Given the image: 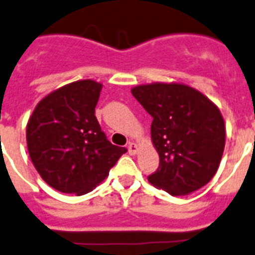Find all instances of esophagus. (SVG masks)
Listing matches in <instances>:
<instances>
[{"label": "esophagus", "instance_id": "1", "mask_svg": "<svg viewBox=\"0 0 255 255\" xmlns=\"http://www.w3.org/2000/svg\"><path fill=\"white\" fill-rule=\"evenodd\" d=\"M137 150H138V147H137V145L134 142H129L128 143V152H129L130 155L136 154Z\"/></svg>", "mask_w": 255, "mask_h": 255}]
</instances>
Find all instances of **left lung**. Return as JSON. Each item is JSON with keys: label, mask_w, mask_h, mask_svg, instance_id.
<instances>
[{"label": "left lung", "mask_w": 255, "mask_h": 255, "mask_svg": "<svg viewBox=\"0 0 255 255\" xmlns=\"http://www.w3.org/2000/svg\"><path fill=\"white\" fill-rule=\"evenodd\" d=\"M132 95L152 117L151 138L160 161L149 182L172 196L207 185L225 149V122L218 108L199 91L178 83L137 86Z\"/></svg>", "instance_id": "8db88e82"}]
</instances>
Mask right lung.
I'll use <instances>...</instances> for the list:
<instances>
[{
	"label": "right lung",
	"instance_id": "right-lung-1",
	"mask_svg": "<svg viewBox=\"0 0 255 255\" xmlns=\"http://www.w3.org/2000/svg\"><path fill=\"white\" fill-rule=\"evenodd\" d=\"M101 88L91 79L64 86L39 101L28 122L33 165L57 191H92L127 151L106 138L95 117Z\"/></svg>",
	"mask_w": 255,
	"mask_h": 255
}]
</instances>
